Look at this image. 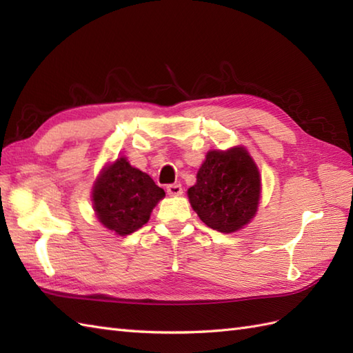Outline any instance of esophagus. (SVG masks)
<instances>
[{
  "mask_svg": "<svg viewBox=\"0 0 353 353\" xmlns=\"http://www.w3.org/2000/svg\"><path fill=\"white\" fill-rule=\"evenodd\" d=\"M167 192L170 194V196H181V194L183 192V188L181 183H171L167 186Z\"/></svg>",
  "mask_w": 353,
  "mask_h": 353,
  "instance_id": "34e87169",
  "label": "esophagus"
}]
</instances>
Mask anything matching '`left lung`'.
Listing matches in <instances>:
<instances>
[{"instance_id":"obj_1","label":"left lung","mask_w":353,"mask_h":353,"mask_svg":"<svg viewBox=\"0 0 353 353\" xmlns=\"http://www.w3.org/2000/svg\"><path fill=\"white\" fill-rule=\"evenodd\" d=\"M261 194L259 171L243 147L212 150L188 190L190 203L200 220L214 230L230 234L256 214Z\"/></svg>"}]
</instances>
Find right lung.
<instances>
[{"instance_id": "add662e5", "label": "right lung", "mask_w": 353, "mask_h": 353, "mask_svg": "<svg viewBox=\"0 0 353 353\" xmlns=\"http://www.w3.org/2000/svg\"><path fill=\"white\" fill-rule=\"evenodd\" d=\"M165 191L145 172L133 168L124 157L103 170L94 185L92 200L99 220L118 235L144 226Z\"/></svg>"}]
</instances>
